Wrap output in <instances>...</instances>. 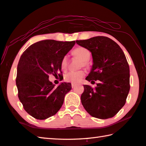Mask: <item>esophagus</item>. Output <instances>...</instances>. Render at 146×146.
Returning <instances> with one entry per match:
<instances>
[{"label": "esophagus", "instance_id": "esophagus-1", "mask_svg": "<svg viewBox=\"0 0 146 146\" xmlns=\"http://www.w3.org/2000/svg\"><path fill=\"white\" fill-rule=\"evenodd\" d=\"M76 86V84H71V87L72 88H75Z\"/></svg>", "mask_w": 146, "mask_h": 146}]
</instances>
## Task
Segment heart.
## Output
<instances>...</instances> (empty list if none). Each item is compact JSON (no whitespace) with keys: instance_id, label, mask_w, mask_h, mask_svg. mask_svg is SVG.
Wrapping results in <instances>:
<instances>
[{"instance_id":"obj_1","label":"heart","mask_w":146,"mask_h":146,"mask_svg":"<svg viewBox=\"0 0 146 146\" xmlns=\"http://www.w3.org/2000/svg\"><path fill=\"white\" fill-rule=\"evenodd\" d=\"M73 54L82 60L80 63V66H84L88 68L89 66V60L90 58V52L87 48L84 47H78L75 48L73 51ZM68 64V58L66 56L62 58L61 62V66L62 70H66ZM85 75V72L84 70L78 71H70L64 75V80L67 82L72 83V84H77L82 80Z\"/></svg>"}]
</instances>
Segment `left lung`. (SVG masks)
<instances>
[{
	"instance_id": "1",
	"label": "left lung",
	"mask_w": 146,
	"mask_h": 146,
	"mask_svg": "<svg viewBox=\"0 0 146 146\" xmlns=\"http://www.w3.org/2000/svg\"><path fill=\"white\" fill-rule=\"evenodd\" d=\"M76 42L92 55V68L85 80L92 84L99 81L94 89L84 85L83 106L95 118H112L125 105L130 87L129 66L123 51L115 41L104 36Z\"/></svg>"
}]
</instances>
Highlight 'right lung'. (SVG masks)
I'll return each mask as SVG.
<instances>
[{"mask_svg": "<svg viewBox=\"0 0 146 146\" xmlns=\"http://www.w3.org/2000/svg\"><path fill=\"white\" fill-rule=\"evenodd\" d=\"M75 44V41L44 40L30 45L21 55L16 79L18 96L24 110L33 118L47 119L61 108L71 84L64 82L56 87L48 80V75L63 78L61 60Z\"/></svg>", "mask_w": 146, "mask_h": 146, "instance_id": "1", "label": "right lung"}]
</instances>
